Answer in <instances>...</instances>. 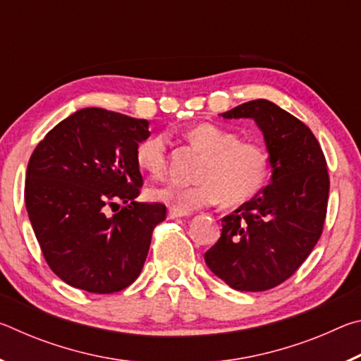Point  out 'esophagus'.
Instances as JSON below:
<instances>
[{"mask_svg": "<svg viewBox=\"0 0 361 361\" xmlns=\"http://www.w3.org/2000/svg\"><path fill=\"white\" fill-rule=\"evenodd\" d=\"M188 213H183V212H178V210H175V209H170L169 210V218L170 219H175V218H181V216H186Z\"/></svg>", "mask_w": 361, "mask_h": 361, "instance_id": "34e87169", "label": "esophagus"}]
</instances>
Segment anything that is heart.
I'll list each match as a JSON object with an SVG mask.
<instances>
[{
	"label": "heart",
	"mask_w": 361,
	"mask_h": 361,
	"mask_svg": "<svg viewBox=\"0 0 361 361\" xmlns=\"http://www.w3.org/2000/svg\"><path fill=\"white\" fill-rule=\"evenodd\" d=\"M186 140L202 154L194 185L169 181L149 189L152 199L188 213L216 204L237 207L247 204L264 188L271 173V156L264 145L242 140L226 127L202 122L186 132ZM169 143L164 133H154L137 145L138 167L152 176L166 172Z\"/></svg>",
	"instance_id": "1"
}]
</instances>
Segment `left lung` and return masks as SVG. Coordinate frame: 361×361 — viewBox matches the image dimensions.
Returning <instances> with one entry per match:
<instances>
[{
    "instance_id": "8db88e82",
    "label": "left lung",
    "mask_w": 361,
    "mask_h": 361,
    "mask_svg": "<svg viewBox=\"0 0 361 361\" xmlns=\"http://www.w3.org/2000/svg\"><path fill=\"white\" fill-rule=\"evenodd\" d=\"M221 116L255 119L264 133L272 176L221 219V237L204 258L231 288L266 291L290 279L320 239L329 192L326 159L309 127L276 103L252 100Z\"/></svg>"
}]
</instances>
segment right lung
<instances>
[{
	"mask_svg": "<svg viewBox=\"0 0 361 361\" xmlns=\"http://www.w3.org/2000/svg\"><path fill=\"white\" fill-rule=\"evenodd\" d=\"M146 137L148 121L84 108L35 148L27 212L42 256L65 283L108 295L142 272L152 231L167 218L164 204L135 202L143 186L135 149Z\"/></svg>",
	"mask_w": 361,
	"mask_h": 361,
	"instance_id": "add662e5",
	"label": "right lung"
}]
</instances>
